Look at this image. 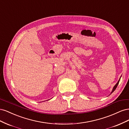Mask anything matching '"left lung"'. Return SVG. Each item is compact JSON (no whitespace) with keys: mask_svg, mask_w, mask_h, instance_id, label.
I'll return each mask as SVG.
<instances>
[{"mask_svg":"<svg viewBox=\"0 0 129 129\" xmlns=\"http://www.w3.org/2000/svg\"><path fill=\"white\" fill-rule=\"evenodd\" d=\"M120 78L119 79V80H118V81L117 82V83L116 84V85H115V86L114 87V88H113V89H112V91H111V93H112L113 92H114L115 90V89H116V88H117V85H118V83H119V81H120Z\"/></svg>","mask_w":129,"mask_h":129,"instance_id":"left-lung-1","label":"left lung"}]
</instances>
